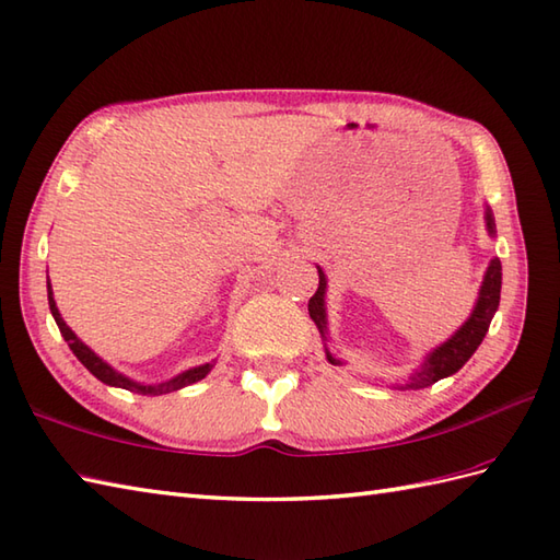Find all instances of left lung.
Returning <instances> with one entry per match:
<instances>
[{
  "mask_svg": "<svg viewBox=\"0 0 560 560\" xmlns=\"http://www.w3.org/2000/svg\"><path fill=\"white\" fill-rule=\"evenodd\" d=\"M486 229H489L491 235H495V221H493L491 209H486ZM317 273H319V287H317L313 299L307 301V313H311L313 323L319 329V335L327 339V313H325L327 277L319 267H317ZM501 279H503L501 259L493 257L489 269H486V277H483L481 291H479V301H477V305H474V311H471L467 323H464L445 343H440L438 349H433L431 353L425 355L423 365L407 380V385H404V387L423 389L428 385L438 383V380L457 373L459 368L471 359L474 351H477L479 343L483 341L486 331H489L491 319L498 311V303H501ZM327 361L331 365H341V361L335 359V355H331L329 351H327Z\"/></svg>",
  "mask_w": 560,
  "mask_h": 560,
  "instance_id": "8db88e82",
  "label": "left lung"
}]
</instances>
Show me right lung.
Segmentation results:
<instances>
[{"mask_svg": "<svg viewBox=\"0 0 560 560\" xmlns=\"http://www.w3.org/2000/svg\"><path fill=\"white\" fill-rule=\"evenodd\" d=\"M47 301H50V313H52V317H55V323H57V327H59V331H62V337H65V341L69 343V349L74 351V355L77 359L89 368V371L96 375L101 383H105V385H113V387H122V389H129V392H137V395H151V397H156V395H168V392H175V389H180V387H187V385H192V383H197V380H201V377H207L209 375V371L213 368V363H205V365H197V368H189V371H185V373H180V375H175L173 380H168V383H159V385H141V383H135V380H129V377H125L122 373H117V371H113V368L105 363L103 359H98L96 353H93L86 343H83L74 331H71L69 327H67V323L62 319V315H59V311H57V305H55V299H52V287H50V279H47Z\"/></svg>", "mask_w": 560, "mask_h": 560, "instance_id": "add662e5", "label": "right lung"}]
</instances>
